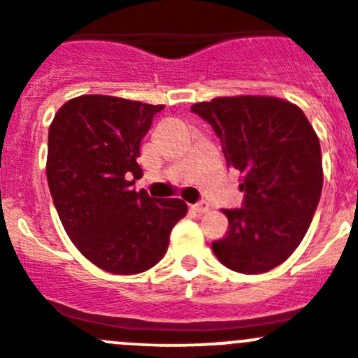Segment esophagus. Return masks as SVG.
Here are the masks:
<instances>
[{
  "label": "esophagus",
  "instance_id": "esophagus-1",
  "mask_svg": "<svg viewBox=\"0 0 358 358\" xmlns=\"http://www.w3.org/2000/svg\"><path fill=\"white\" fill-rule=\"evenodd\" d=\"M192 210L197 211V213H206V211L210 210V204H208L206 201H199V203L192 204Z\"/></svg>",
  "mask_w": 358,
  "mask_h": 358
}]
</instances>
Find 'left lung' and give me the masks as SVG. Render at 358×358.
Instances as JSON below:
<instances>
[{"label":"left lung","mask_w":358,"mask_h":358,"mask_svg":"<svg viewBox=\"0 0 358 358\" xmlns=\"http://www.w3.org/2000/svg\"><path fill=\"white\" fill-rule=\"evenodd\" d=\"M220 138L229 168L243 175V208L222 210L229 231L211 243L224 266L259 275L285 262L313 220L324 185L320 141L299 106L271 96L196 103Z\"/></svg>","instance_id":"obj_1"}]
</instances>
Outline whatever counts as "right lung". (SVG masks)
Instances as JSON below:
<instances>
[{
  "label": "right lung",
  "instance_id": "obj_1",
  "mask_svg": "<svg viewBox=\"0 0 358 358\" xmlns=\"http://www.w3.org/2000/svg\"><path fill=\"white\" fill-rule=\"evenodd\" d=\"M162 105L85 94L59 108L48 129L47 180L66 234L113 275H138L164 257L187 204L133 190L140 143Z\"/></svg>",
  "mask_w": 358,
  "mask_h": 358
}]
</instances>
